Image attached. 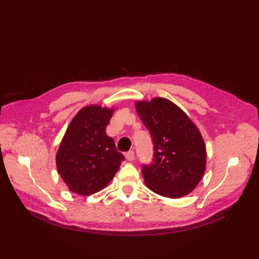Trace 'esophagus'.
Wrapping results in <instances>:
<instances>
[{"label": "esophagus", "instance_id": "34e87169", "mask_svg": "<svg viewBox=\"0 0 259 259\" xmlns=\"http://www.w3.org/2000/svg\"><path fill=\"white\" fill-rule=\"evenodd\" d=\"M125 158H126L127 161H133V160H134V151H133V150L127 151L126 153H125Z\"/></svg>", "mask_w": 259, "mask_h": 259}]
</instances>
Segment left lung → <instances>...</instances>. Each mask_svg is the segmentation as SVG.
I'll use <instances>...</instances> for the list:
<instances>
[{
    "mask_svg": "<svg viewBox=\"0 0 259 259\" xmlns=\"http://www.w3.org/2000/svg\"><path fill=\"white\" fill-rule=\"evenodd\" d=\"M136 110L150 132L154 151L152 162L143 165L146 186L162 197H185L198 186L206 166V148L200 131L182 109L165 98L137 101Z\"/></svg>",
    "mask_w": 259,
    "mask_h": 259,
    "instance_id": "8db88e82",
    "label": "left lung"
}]
</instances>
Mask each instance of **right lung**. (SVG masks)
I'll return each mask as SVG.
<instances>
[{
	"label": "right lung",
	"instance_id": "obj_1",
	"mask_svg": "<svg viewBox=\"0 0 259 259\" xmlns=\"http://www.w3.org/2000/svg\"><path fill=\"white\" fill-rule=\"evenodd\" d=\"M114 109L88 106L76 113L56 154L60 177L69 190L80 195L100 191L111 182L124 155L106 134Z\"/></svg>",
	"mask_w": 259,
	"mask_h": 259
}]
</instances>
